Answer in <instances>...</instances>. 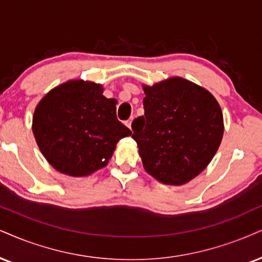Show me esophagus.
<instances>
[{
	"label": "esophagus",
	"instance_id": "obj_1",
	"mask_svg": "<svg viewBox=\"0 0 262 262\" xmlns=\"http://www.w3.org/2000/svg\"><path fill=\"white\" fill-rule=\"evenodd\" d=\"M132 120H134V118L128 119V120L125 122V125H126V126H127V127H128V128H131V125H132Z\"/></svg>",
	"mask_w": 262,
	"mask_h": 262
}]
</instances>
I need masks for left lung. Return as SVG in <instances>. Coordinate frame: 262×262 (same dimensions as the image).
<instances>
[{"instance_id": "left-lung-1", "label": "left lung", "mask_w": 262, "mask_h": 262, "mask_svg": "<svg viewBox=\"0 0 262 262\" xmlns=\"http://www.w3.org/2000/svg\"><path fill=\"white\" fill-rule=\"evenodd\" d=\"M144 115L132 122L144 170L164 185L181 186L198 176L224 136V116L208 90L170 77L143 85Z\"/></svg>"}]
</instances>
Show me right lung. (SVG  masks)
<instances>
[{"label":"right lung","mask_w":262,"mask_h":262,"mask_svg":"<svg viewBox=\"0 0 262 262\" xmlns=\"http://www.w3.org/2000/svg\"><path fill=\"white\" fill-rule=\"evenodd\" d=\"M116 99L99 83L70 80L38 103L32 132L41 153L59 172L89 176L108 164L116 143L131 135L116 118Z\"/></svg>","instance_id":"1"}]
</instances>
